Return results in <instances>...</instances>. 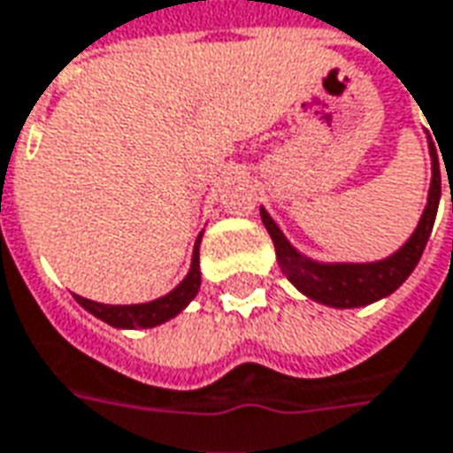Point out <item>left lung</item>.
<instances>
[{
    "label": "left lung",
    "instance_id": "left-lung-1",
    "mask_svg": "<svg viewBox=\"0 0 453 453\" xmlns=\"http://www.w3.org/2000/svg\"><path fill=\"white\" fill-rule=\"evenodd\" d=\"M432 150V186H429V201H426L425 216L419 218V226L414 235L404 242L403 250H397L392 257L382 262H368V265H319L311 259H303L296 250L284 240L280 227L272 223V218L262 211V223L270 233L280 270L287 274V280L294 287L311 296L316 302L336 309H350V306H365L392 294L403 284L417 262L425 252V245L432 227H434L436 208L441 198V173H439V159H436L434 144Z\"/></svg>",
    "mask_w": 453,
    "mask_h": 453
}]
</instances>
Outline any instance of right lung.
Instances as JSON below:
<instances>
[{
    "label": "right lung",
    "instance_id": "1",
    "mask_svg": "<svg viewBox=\"0 0 453 453\" xmlns=\"http://www.w3.org/2000/svg\"><path fill=\"white\" fill-rule=\"evenodd\" d=\"M198 242H201V240H196L194 262H191L188 277H186L173 292H169L166 296H161L157 302L134 303V306H107V303L90 302V299H83V296H75V302L81 303L85 311H90L93 316H97L100 321H105V324L110 326H117V328H151V326L164 324V321H169L172 316L179 314L183 306L198 294V287H201Z\"/></svg>",
    "mask_w": 453,
    "mask_h": 453
}]
</instances>
